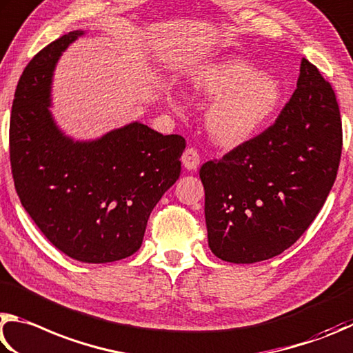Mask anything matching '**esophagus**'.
<instances>
[{
  "instance_id": "esophagus-1",
  "label": "esophagus",
  "mask_w": 353,
  "mask_h": 353,
  "mask_svg": "<svg viewBox=\"0 0 353 353\" xmlns=\"http://www.w3.org/2000/svg\"><path fill=\"white\" fill-rule=\"evenodd\" d=\"M181 163L188 170H196V167L200 165V153L196 152V148L188 147L181 154Z\"/></svg>"
}]
</instances>
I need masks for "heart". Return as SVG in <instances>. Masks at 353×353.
<instances>
[{"label": "heart", "instance_id": "b5f03b06", "mask_svg": "<svg viewBox=\"0 0 353 353\" xmlns=\"http://www.w3.org/2000/svg\"><path fill=\"white\" fill-rule=\"evenodd\" d=\"M195 94L214 99L205 116L211 139L221 147H239L268 125L281 107L279 80L259 72L248 60L230 57L201 66L190 80ZM172 103L176 102L170 96Z\"/></svg>", "mask_w": 353, "mask_h": 353}]
</instances>
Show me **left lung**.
<instances>
[{
	"label": "left lung",
	"mask_w": 353,
	"mask_h": 353,
	"mask_svg": "<svg viewBox=\"0 0 353 353\" xmlns=\"http://www.w3.org/2000/svg\"><path fill=\"white\" fill-rule=\"evenodd\" d=\"M341 150L335 91L302 59L298 86L273 125L201 165L211 251L254 263L290 248L324 206Z\"/></svg>",
	"instance_id": "left-lung-1"
}]
</instances>
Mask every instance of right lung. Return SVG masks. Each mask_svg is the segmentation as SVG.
Wrapping results in <instances>:
<instances>
[{
	"mask_svg": "<svg viewBox=\"0 0 353 353\" xmlns=\"http://www.w3.org/2000/svg\"><path fill=\"white\" fill-rule=\"evenodd\" d=\"M83 30L60 37L30 60L12 103L9 147L17 194L55 248L85 263L141 248L147 220L181 172L186 139L141 122L94 141H74L49 111L52 72Z\"/></svg>",
	"mask_w": 353,
	"mask_h": 353,
	"instance_id": "obj_1",
	"label": "right lung"
}]
</instances>
